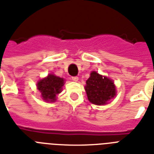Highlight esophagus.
Instances as JSON below:
<instances>
[{
	"label": "esophagus",
	"mask_w": 154,
	"mask_h": 154,
	"mask_svg": "<svg viewBox=\"0 0 154 154\" xmlns=\"http://www.w3.org/2000/svg\"><path fill=\"white\" fill-rule=\"evenodd\" d=\"M78 80H79V78L77 77H72V82H78Z\"/></svg>",
	"instance_id": "34e87169"
}]
</instances>
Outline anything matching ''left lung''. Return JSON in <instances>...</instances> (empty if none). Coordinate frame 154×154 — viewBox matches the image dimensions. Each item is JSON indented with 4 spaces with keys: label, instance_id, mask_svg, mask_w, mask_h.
I'll list each match as a JSON object with an SVG mask.
<instances>
[{
    "label": "left lung",
    "instance_id": "8db88e82",
    "mask_svg": "<svg viewBox=\"0 0 154 154\" xmlns=\"http://www.w3.org/2000/svg\"><path fill=\"white\" fill-rule=\"evenodd\" d=\"M85 89L88 100L97 105H107L117 95V89L113 81L106 76L99 74L96 71L90 72Z\"/></svg>",
    "mask_w": 154,
    "mask_h": 154
}]
</instances>
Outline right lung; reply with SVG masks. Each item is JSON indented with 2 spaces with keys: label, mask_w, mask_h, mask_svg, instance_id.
I'll list each match as a JSON object with an SVG mask.
<instances>
[{
  "label": "right lung",
  "mask_w": 154,
  "mask_h": 154,
  "mask_svg": "<svg viewBox=\"0 0 154 154\" xmlns=\"http://www.w3.org/2000/svg\"><path fill=\"white\" fill-rule=\"evenodd\" d=\"M65 84V79L57 77L53 73H49L44 78L40 79L37 83V89L41 92L42 97L46 102H55L57 95L61 93Z\"/></svg>",
  "instance_id": "right-lung-1"
}]
</instances>
